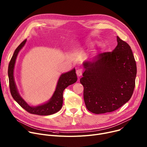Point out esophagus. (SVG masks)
Masks as SVG:
<instances>
[{
  "instance_id": "esophagus-1",
  "label": "esophagus",
  "mask_w": 147,
  "mask_h": 147,
  "mask_svg": "<svg viewBox=\"0 0 147 147\" xmlns=\"http://www.w3.org/2000/svg\"><path fill=\"white\" fill-rule=\"evenodd\" d=\"M76 75L78 76H80L81 75H82V69H80V68L76 70Z\"/></svg>"
}]
</instances>
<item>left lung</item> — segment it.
<instances>
[{"instance_id":"obj_1","label":"left lung","mask_w":147,"mask_h":147,"mask_svg":"<svg viewBox=\"0 0 147 147\" xmlns=\"http://www.w3.org/2000/svg\"><path fill=\"white\" fill-rule=\"evenodd\" d=\"M111 52L99 54L94 62L85 61L80 82L84 87L87 109L94 114L115 111L131 98L135 88L137 66L131 47L117 37Z\"/></svg>"}]
</instances>
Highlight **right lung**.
I'll use <instances>...</instances> for the list:
<instances>
[{
    "instance_id": "obj_1",
    "label": "right lung",
    "mask_w": 147,
    "mask_h": 147,
    "mask_svg": "<svg viewBox=\"0 0 147 147\" xmlns=\"http://www.w3.org/2000/svg\"><path fill=\"white\" fill-rule=\"evenodd\" d=\"M27 39L24 40L16 49L14 54L10 59L8 67V76L9 79V87L11 94L13 98L17 103L27 111L31 114L40 116L51 115L58 112L62 107L63 103V92L64 89L75 83L77 80V76L75 72V69L62 74L58 81L56 89L50 100L46 103L37 106H30L28 105L19 94L17 87H16L14 76V68L19 52L26 44Z\"/></svg>"
}]
</instances>
